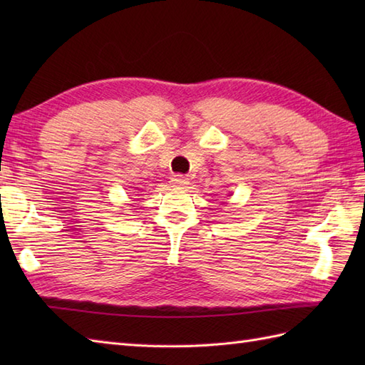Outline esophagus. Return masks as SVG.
<instances>
[{
	"label": "esophagus",
	"instance_id": "esophagus-1",
	"mask_svg": "<svg viewBox=\"0 0 365 365\" xmlns=\"http://www.w3.org/2000/svg\"><path fill=\"white\" fill-rule=\"evenodd\" d=\"M170 183H173L174 187H187V185L190 183V178L185 177V175H174L173 180H170Z\"/></svg>",
	"mask_w": 365,
	"mask_h": 365
}]
</instances>
